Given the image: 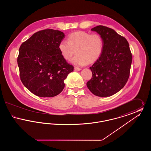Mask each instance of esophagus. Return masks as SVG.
Returning <instances> with one entry per match:
<instances>
[{
  "label": "esophagus",
  "instance_id": "obj_1",
  "mask_svg": "<svg viewBox=\"0 0 151 151\" xmlns=\"http://www.w3.org/2000/svg\"><path fill=\"white\" fill-rule=\"evenodd\" d=\"M74 70H75V71H80V70H81V68H80L79 67H75Z\"/></svg>",
  "mask_w": 151,
  "mask_h": 151
}]
</instances>
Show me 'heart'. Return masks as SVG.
<instances>
[{
	"mask_svg": "<svg viewBox=\"0 0 151 151\" xmlns=\"http://www.w3.org/2000/svg\"><path fill=\"white\" fill-rule=\"evenodd\" d=\"M104 47L103 40L100 35L79 31L70 34L67 42L63 41L59 45L62 56L67 61L72 60L75 65L83 66L97 61L101 55Z\"/></svg>",
	"mask_w": 151,
	"mask_h": 151,
	"instance_id": "1",
	"label": "heart"
}]
</instances>
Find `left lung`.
I'll return each mask as SVG.
<instances>
[{
    "instance_id": "8db88e82",
    "label": "left lung",
    "mask_w": 151,
    "mask_h": 151,
    "mask_svg": "<svg viewBox=\"0 0 151 151\" xmlns=\"http://www.w3.org/2000/svg\"><path fill=\"white\" fill-rule=\"evenodd\" d=\"M100 35L104 43L100 58L89 68L92 78L86 86L99 97H109L125 86L129 76L132 54L127 40L114 30L99 25L91 29Z\"/></svg>"
}]
</instances>
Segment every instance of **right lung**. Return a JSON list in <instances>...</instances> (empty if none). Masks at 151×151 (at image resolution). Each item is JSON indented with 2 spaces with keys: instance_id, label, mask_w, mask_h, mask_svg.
Instances as JSON below:
<instances>
[{
  "instance_id": "right-lung-1",
  "label": "right lung",
  "mask_w": 151,
  "mask_h": 151,
  "mask_svg": "<svg viewBox=\"0 0 151 151\" xmlns=\"http://www.w3.org/2000/svg\"><path fill=\"white\" fill-rule=\"evenodd\" d=\"M65 34L47 29L35 33L22 43L17 64L22 84L32 93L52 97L65 88L64 80L73 71L62 56L59 45Z\"/></svg>"
}]
</instances>
